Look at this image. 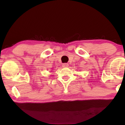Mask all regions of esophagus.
Wrapping results in <instances>:
<instances>
[{"mask_svg": "<svg viewBox=\"0 0 125 125\" xmlns=\"http://www.w3.org/2000/svg\"><path fill=\"white\" fill-rule=\"evenodd\" d=\"M68 66H69V64H67V63H64V64H62V66L64 68H66L68 67Z\"/></svg>", "mask_w": 125, "mask_h": 125, "instance_id": "esophagus-1", "label": "esophagus"}]
</instances>
